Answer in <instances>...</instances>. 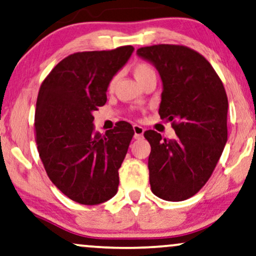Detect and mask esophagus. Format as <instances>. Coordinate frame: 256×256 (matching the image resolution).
Here are the masks:
<instances>
[{"label": "esophagus", "instance_id": "34e87169", "mask_svg": "<svg viewBox=\"0 0 256 256\" xmlns=\"http://www.w3.org/2000/svg\"><path fill=\"white\" fill-rule=\"evenodd\" d=\"M134 131L136 139H140L142 137H143L144 128H142V126H139V125H134Z\"/></svg>", "mask_w": 256, "mask_h": 256}]
</instances>
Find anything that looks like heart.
Returning a JSON list of instances; mask_svg holds the SVG:
<instances>
[{"label": "heart", "instance_id": "b5f03b06", "mask_svg": "<svg viewBox=\"0 0 256 256\" xmlns=\"http://www.w3.org/2000/svg\"><path fill=\"white\" fill-rule=\"evenodd\" d=\"M134 74L136 79H137L138 82H140L143 78H145L146 76H150V74H156V72H154V67H152L150 64L137 62L134 66ZM116 80H117V78L113 76L111 79V82H110V84H108V88H113V86H114V84H116Z\"/></svg>", "mask_w": 256, "mask_h": 256}]
</instances>
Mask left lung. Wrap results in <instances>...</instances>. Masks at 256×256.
I'll return each instance as SVG.
<instances>
[{
	"label": "left lung",
	"mask_w": 256,
	"mask_h": 256,
	"mask_svg": "<svg viewBox=\"0 0 256 256\" xmlns=\"http://www.w3.org/2000/svg\"><path fill=\"white\" fill-rule=\"evenodd\" d=\"M156 66L163 82L162 119H169L174 139L144 132L151 145V190L166 200L192 197L208 182L228 139V98L209 61L180 44H154L137 50Z\"/></svg>",
	"instance_id": "obj_1"
}]
</instances>
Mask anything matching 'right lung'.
Instances as JSON below:
<instances>
[{
  "label": "right lung",
  "instance_id": "right-lung-1",
  "mask_svg": "<svg viewBox=\"0 0 256 256\" xmlns=\"http://www.w3.org/2000/svg\"><path fill=\"white\" fill-rule=\"evenodd\" d=\"M132 52L122 46L70 54L40 86L34 122L38 154L54 186L80 204H99L117 194L134 128L118 122L105 134H94L92 113L105 105L110 82Z\"/></svg>",
  "mask_w": 256,
  "mask_h": 256
}]
</instances>
